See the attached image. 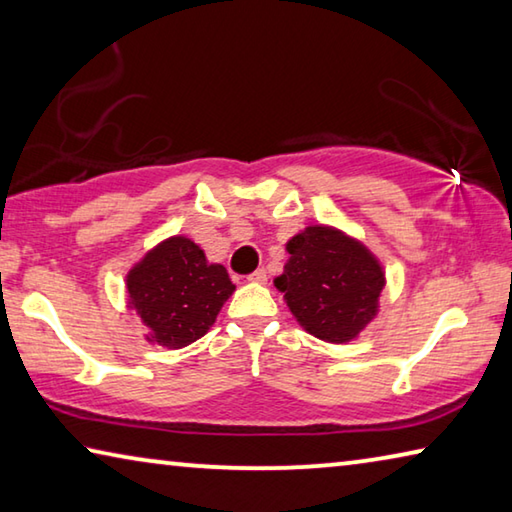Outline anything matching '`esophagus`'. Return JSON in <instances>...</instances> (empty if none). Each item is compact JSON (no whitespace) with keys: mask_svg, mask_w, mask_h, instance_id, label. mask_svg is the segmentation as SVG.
Here are the masks:
<instances>
[{"mask_svg":"<svg viewBox=\"0 0 512 512\" xmlns=\"http://www.w3.org/2000/svg\"><path fill=\"white\" fill-rule=\"evenodd\" d=\"M248 280L255 282V284H264L266 282V271H264V268H257L255 273L248 275Z\"/></svg>","mask_w":512,"mask_h":512,"instance_id":"34e87169","label":"esophagus"}]
</instances>
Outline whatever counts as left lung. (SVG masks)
<instances>
[{
  "mask_svg": "<svg viewBox=\"0 0 512 512\" xmlns=\"http://www.w3.org/2000/svg\"><path fill=\"white\" fill-rule=\"evenodd\" d=\"M289 259L273 284L305 332L350 343L375 320L386 273L359 239L332 225H307L287 241Z\"/></svg>",
  "mask_w": 512,
  "mask_h": 512,
  "instance_id": "1",
  "label": "left lung"
}]
</instances>
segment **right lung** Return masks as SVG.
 Wrapping results in <instances>:
<instances>
[{
	"instance_id": "obj_1",
	"label": "right lung",
	"mask_w": 512,
	"mask_h": 512,
	"mask_svg": "<svg viewBox=\"0 0 512 512\" xmlns=\"http://www.w3.org/2000/svg\"><path fill=\"white\" fill-rule=\"evenodd\" d=\"M232 291L228 271L183 235L160 241L126 275L128 307L142 318L144 339L169 350L205 336Z\"/></svg>"
}]
</instances>
